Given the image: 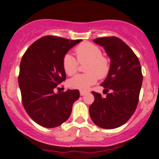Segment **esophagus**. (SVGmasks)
<instances>
[{
	"label": "esophagus",
	"instance_id": "esophagus-1",
	"mask_svg": "<svg viewBox=\"0 0 159 159\" xmlns=\"http://www.w3.org/2000/svg\"><path fill=\"white\" fill-rule=\"evenodd\" d=\"M86 94L85 91H80V94H81V96L84 95V94Z\"/></svg>",
	"mask_w": 159,
	"mask_h": 159
}]
</instances>
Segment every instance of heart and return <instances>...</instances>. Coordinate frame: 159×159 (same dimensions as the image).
<instances>
[{"instance_id":"b5f03b06","label":"heart","mask_w":159,"mask_h":159,"mask_svg":"<svg viewBox=\"0 0 159 159\" xmlns=\"http://www.w3.org/2000/svg\"><path fill=\"white\" fill-rule=\"evenodd\" d=\"M78 61L81 62L87 61L85 65V74H79L68 81V86L71 89L86 91L90 86L99 79L106 78L109 73L110 63L107 57L102 55V51L98 46L91 43L84 42L79 44L75 48ZM70 54H66L62 60V66L68 75H75L78 70V62Z\"/></svg>"}]
</instances>
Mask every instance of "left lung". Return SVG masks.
<instances>
[{"instance_id": "1", "label": "left lung", "mask_w": 159, "mask_h": 159, "mask_svg": "<svg viewBox=\"0 0 159 159\" xmlns=\"http://www.w3.org/2000/svg\"><path fill=\"white\" fill-rule=\"evenodd\" d=\"M104 47L111 59L110 70L102 86L108 92L102 98L92 91L94 101L89 107L93 122L98 127L112 129L127 122L139 103L143 76L139 58L122 40L105 37L93 40Z\"/></svg>"}]
</instances>
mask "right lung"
I'll use <instances>...</instances> for the list:
<instances>
[{"label": "right lung", "instance_id": "1", "mask_svg": "<svg viewBox=\"0 0 159 159\" xmlns=\"http://www.w3.org/2000/svg\"><path fill=\"white\" fill-rule=\"evenodd\" d=\"M82 40L44 36L25 51L20 64L18 84L24 108L41 126L55 128L70 117L72 105L80 97L78 90L54 92L66 79L64 56Z\"/></svg>", "mask_w": 159, "mask_h": 159}]
</instances>
